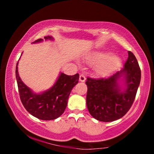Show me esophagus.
Returning <instances> with one entry per match:
<instances>
[{
    "label": "esophagus",
    "mask_w": 154,
    "mask_h": 154,
    "mask_svg": "<svg viewBox=\"0 0 154 154\" xmlns=\"http://www.w3.org/2000/svg\"><path fill=\"white\" fill-rule=\"evenodd\" d=\"M85 79H86V78H85V76L83 74H81L80 76H79V81L82 82H84Z\"/></svg>",
    "instance_id": "esophagus-1"
}]
</instances>
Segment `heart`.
I'll return each mask as SVG.
<instances>
[{"instance_id":"b5f03b06","label":"heart","mask_w":154,"mask_h":154,"mask_svg":"<svg viewBox=\"0 0 154 154\" xmlns=\"http://www.w3.org/2000/svg\"><path fill=\"white\" fill-rule=\"evenodd\" d=\"M108 51H96L90 57V61L93 64H98L96 71L99 73H106L116 69L120 64L121 60L118 56H111Z\"/></svg>"}]
</instances>
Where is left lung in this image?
Returning <instances> with one entry per match:
<instances>
[{"label": "left lung", "mask_w": 154, "mask_h": 154, "mask_svg": "<svg viewBox=\"0 0 154 154\" xmlns=\"http://www.w3.org/2000/svg\"><path fill=\"white\" fill-rule=\"evenodd\" d=\"M128 58L121 71L107 77H88L86 83L87 107L94 118L109 122L126 115L136 97L140 82V69L133 54L128 51ZM125 79L126 88L121 90L119 81Z\"/></svg>", "instance_id": "8db88e82"}]
</instances>
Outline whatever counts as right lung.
<instances>
[{"label": "right lung", "instance_id": "obj_1", "mask_svg": "<svg viewBox=\"0 0 154 154\" xmlns=\"http://www.w3.org/2000/svg\"><path fill=\"white\" fill-rule=\"evenodd\" d=\"M44 38L52 40L53 37L47 36ZM43 41V38H38L33 43ZM17 65L18 62L15 68V76L20 100L25 109L32 116L42 120H51L59 118L66 108L72 89L79 82V75H67L60 73L55 84L50 89L41 94H35L21 80Z\"/></svg>", "mask_w": 154, "mask_h": 154}]
</instances>
